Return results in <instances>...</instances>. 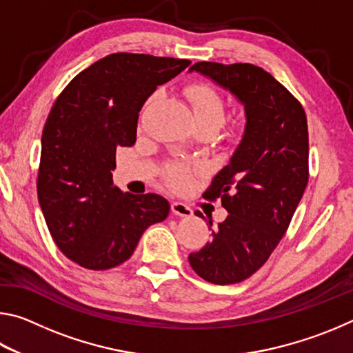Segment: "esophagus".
<instances>
[{"label":"esophagus","mask_w":353,"mask_h":353,"mask_svg":"<svg viewBox=\"0 0 353 353\" xmlns=\"http://www.w3.org/2000/svg\"><path fill=\"white\" fill-rule=\"evenodd\" d=\"M171 210H172V213L177 214V216H181V218H190L191 214H193V210H191L190 205L183 204V202H179V201L172 202Z\"/></svg>","instance_id":"1"}]
</instances>
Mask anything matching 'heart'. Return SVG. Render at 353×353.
I'll use <instances>...</instances> for the list:
<instances>
[{
	"label": "heart",
	"instance_id": "heart-1",
	"mask_svg": "<svg viewBox=\"0 0 353 353\" xmlns=\"http://www.w3.org/2000/svg\"><path fill=\"white\" fill-rule=\"evenodd\" d=\"M193 110L196 126H208L216 130L225 118V101L216 88L208 83H191L185 90ZM168 181L172 187L183 188L190 183L191 168L181 163H171L168 166Z\"/></svg>",
	"mask_w": 353,
	"mask_h": 353
}]
</instances>
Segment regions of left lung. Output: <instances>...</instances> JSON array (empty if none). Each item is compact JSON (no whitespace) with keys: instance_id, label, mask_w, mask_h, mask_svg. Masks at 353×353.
Masks as SVG:
<instances>
[{"instance_id":"left-lung-1","label":"left lung","mask_w":353,"mask_h":353,"mask_svg":"<svg viewBox=\"0 0 353 353\" xmlns=\"http://www.w3.org/2000/svg\"><path fill=\"white\" fill-rule=\"evenodd\" d=\"M190 70L229 88L246 110L240 146L204 191L205 199H221L229 216L212 230L210 243L188 255L207 282L240 283L270 259L307 188V115L288 88L252 63L198 62Z\"/></svg>"}]
</instances>
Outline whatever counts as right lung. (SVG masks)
<instances>
[{
    "label": "right lung",
    "instance_id": "obj_1",
    "mask_svg": "<svg viewBox=\"0 0 353 353\" xmlns=\"http://www.w3.org/2000/svg\"><path fill=\"white\" fill-rule=\"evenodd\" d=\"M188 59L115 52L71 79L41 134L37 196L48 230L71 261L105 271L130 259L149 225L163 221V196L113 187L118 146L137 140L139 113Z\"/></svg>",
    "mask_w": 353,
    "mask_h": 353
}]
</instances>
